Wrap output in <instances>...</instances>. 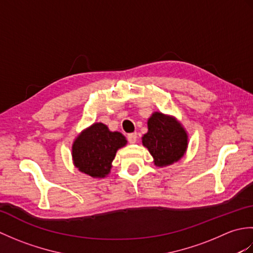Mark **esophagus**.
Masks as SVG:
<instances>
[{"label": "esophagus", "instance_id": "1", "mask_svg": "<svg viewBox=\"0 0 253 253\" xmlns=\"http://www.w3.org/2000/svg\"><path fill=\"white\" fill-rule=\"evenodd\" d=\"M127 139H128V141H129L130 143H135L137 141V133L136 132L128 133Z\"/></svg>", "mask_w": 253, "mask_h": 253}]
</instances>
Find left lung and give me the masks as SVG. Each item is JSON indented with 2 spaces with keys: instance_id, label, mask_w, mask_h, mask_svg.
Listing matches in <instances>:
<instances>
[{
  "instance_id": "1",
  "label": "left lung",
  "mask_w": 253,
  "mask_h": 253,
  "mask_svg": "<svg viewBox=\"0 0 253 253\" xmlns=\"http://www.w3.org/2000/svg\"><path fill=\"white\" fill-rule=\"evenodd\" d=\"M142 146L152 155L154 165L164 168L184 157L188 148V132L175 116L154 112L148 120V132Z\"/></svg>"
}]
</instances>
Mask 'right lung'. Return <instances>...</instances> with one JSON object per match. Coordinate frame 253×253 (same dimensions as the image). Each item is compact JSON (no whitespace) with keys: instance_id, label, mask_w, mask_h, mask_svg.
Listing matches in <instances>:
<instances>
[{"instance_id":"obj_1","label":"right lung","mask_w":253,"mask_h":253,"mask_svg":"<svg viewBox=\"0 0 253 253\" xmlns=\"http://www.w3.org/2000/svg\"><path fill=\"white\" fill-rule=\"evenodd\" d=\"M127 140L120 131H111L105 124L93 123L75 138L72 160L80 173L93 178H105L111 173L117 150Z\"/></svg>"}]
</instances>
